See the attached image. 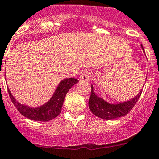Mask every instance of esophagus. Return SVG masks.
I'll return each instance as SVG.
<instances>
[{"label":"esophagus","instance_id":"1","mask_svg":"<svg viewBox=\"0 0 159 159\" xmlns=\"http://www.w3.org/2000/svg\"><path fill=\"white\" fill-rule=\"evenodd\" d=\"M89 76H90V73L88 71H85L80 76V80L82 82H87L89 81Z\"/></svg>","mask_w":159,"mask_h":159}]
</instances>
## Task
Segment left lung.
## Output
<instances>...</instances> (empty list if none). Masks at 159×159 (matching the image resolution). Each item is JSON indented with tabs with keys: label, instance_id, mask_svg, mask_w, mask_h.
Returning a JSON list of instances; mask_svg holds the SVG:
<instances>
[{
	"label": "left lung",
	"instance_id": "obj_1",
	"mask_svg": "<svg viewBox=\"0 0 159 159\" xmlns=\"http://www.w3.org/2000/svg\"><path fill=\"white\" fill-rule=\"evenodd\" d=\"M141 48L144 52V47L142 45H141ZM141 92L142 89L138 93V95L126 102L111 103H108L102 97H98L94 92L93 86L91 85V94L88 104L91 112L94 115L104 120H113L127 115L137 103L141 96Z\"/></svg>",
	"mask_w": 159,
	"mask_h": 159
}]
</instances>
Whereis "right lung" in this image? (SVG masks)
<instances>
[{"mask_svg":"<svg viewBox=\"0 0 159 159\" xmlns=\"http://www.w3.org/2000/svg\"><path fill=\"white\" fill-rule=\"evenodd\" d=\"M77 83L78 80L74 78L61 80L51 98L45 103L38 107H30L17 101L9 88H7V90L12 103L24 117L36 121L45 122L52 120L60 114L66 95L70 89Z\"/></svg>","mask_w":159,"mask_h":159,"instance_id":"add662e5","label":"right lung"}]
</instances>
